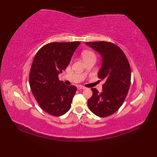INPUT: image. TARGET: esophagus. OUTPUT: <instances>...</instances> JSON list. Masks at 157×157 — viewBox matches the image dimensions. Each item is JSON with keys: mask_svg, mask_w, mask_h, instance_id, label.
Wrapping results in <instances>:
<instances>
[{"mask_svg": "<svg viewBox=\"0 0 157 157\" xmlns=\"http://www.w3.org/2000/svg\"><path fill=\"white\" fill-rule=\"evenodd\" d=\"M77 88H78V90H84V89H86V88L84 87V86H78Z\"/></svg>", "mask_w": 157, "mask_h": 157, "instance_id": "esophagus-1", "label": "esophagus"}]
</instances>
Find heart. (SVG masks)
<instances>
[{
    "mask_svg": "<svg viewBox=\"0 0 157 157\" xmlns=\"http://www.w3.org/2000/svg\"><path fill=\"white\" fill-rule=\"evenodd\" d=\"M91 56L95 57L94 53H92V52H84L83 53H82V57H83V58H88V57H91Z\"/></svg>",
    "mask_w": 157,
    "mask_h": 157,
    "instance_id": "obj_1",
    "label": "heart"
}]
</instances>
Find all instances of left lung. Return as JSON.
<instances>
[{"label":"left lung","instance_id":"left-lung-1","mask_svg":"<svg viewBox=\"0 0 157 157\" xmlns=\"http://www.w3.org/2000/svg\"><path fill=\"white\" fill-rule=\"evenodd\" d=\"M85 44L100 55L101 64L98 75L105 80L101 92L91 88L93 94L88 106L96 115L106 117L115 113L126 97L131 80L130 64L123 51L111 42H89Z\"/></svg>","mask_w":157,"mask_h":157}]
</instances>
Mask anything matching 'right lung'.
<instances>
[{
	"label": "right lung",
	"instance_id": "right-lung-1",
	"mask_svg": "<svg viewBox=\"0 0 157 157\" xmlns=\"http://www.w3.org/2000/svg\"><path fill=\"white\" fill-rule=\"evenodd\" d=\"M80 42H52L36 54L29 73V85L37 103L47 113L61 116L71 108L77 91L75 86H67L59 80L70 63Z\"/></svg>",
	"mask_w": 157,
	"mask_h": 157
}]
</instances>
